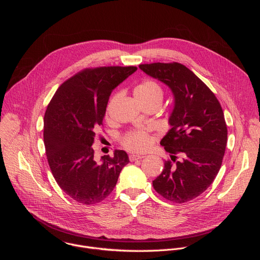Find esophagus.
<instances>
[{
  "mask_svg": "<svg viewBox=\"0 0 260 260\" xmlns=\"http://www.w3.org/2000/svg\"><path fill=\"white\" fill-rule=\"evenodd\" d=\"M143 157H144L143 155H138V154H131V155H129V160H131V161H135V160L141 159V158H143Z\"/></svg>",
  "mask_w": 260,
  "mask_h": 260,
  "instance_id": "obj_1",
  "label": "esophagus"
}]
</instances>
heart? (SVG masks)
<instances>
[{
	"label": "heart",
	"mask_w": 260,
	"mask_h": 260,
	"mask_svg": "<svg viewBox=\"0 0 260 260\" xmlns=\"http://www.w3.org/2000/svg\"><path fill=\"white\" fill-rule=\"evenodd\" d=\"M135 95L139 103L147 102V101H153L159 100L162 101L164 99V91L161 86L154 80H145L140 83L135 89ZM115 96L110 100L107 111L109 110L111 104L114 101ZM122 145L126 148L127 150L135 151V152H142L149 148L151 144V138L145 131L138 129L126 133L121 139Z\"/></svg>",
	"instance_id": "1"
}]
</instances>
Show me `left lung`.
Here are the masks:
<instances>
[{
    "label": "left lung",
    "mask_w": 260,
    "mask_h": 260,
    "mask_svg": "<svg viewBox=\"0 0 260 260\" xmlns=\"http://www.w3.org/2000/svg\"><path fill=\"white\" fill-rule=\"evenodd\" d=\"M139 67L166 83L175 96L169 120L172 128L160 141L171 159L165 160L153 187L170 202H189L210 186L221 168L228 143L223 110L214 92L184 64L173 61Z\"/></svg>",
    "instance_id": "obj_1"
}]
</instances>
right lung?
<instances>
[{"mask_svg": "<svg viewBox=\"0 0 260 260\" xmlns=\"http://www.w3.org/2000/svg\"><path fill=\"white\" fill-rule=\"evenodd\" d=\"M136 70L134 66L86 68L66 80L47 106L44 144L49 168L61 190L80 204L93 205L109 197L129 162L123 150L96 162L92 144L111 92Z\"/></svg>", "mask_w": 260, "mask_h": 260, "instance_id": "add662e5", "label": "right lung"}]
</instances>
